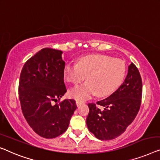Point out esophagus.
<instances>
[{"label": "esophagus", "instance_id": "obj_1", "mask_svg": "<svg viewBox=\"0 0 160 160\" xmlns=\"http://www.w3.org/2000/svg\"><path fill=\"white\" fill-rule=\"evenodd\" d=\"M75 102H76V105H77L78 107V106L81 105V104H82V103H83L82 102H81V101H79V100H76Z\"/></svg>", "mask_w": 160, "mask_h": 160}]
</instances>
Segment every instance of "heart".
Instances as JSON below:
<instances>
[{
    "instance_id": "b5f03b06",
    "label": "heart",
    "mask_w": 160,
    "mask_h": 160,
    "mask_svg": "<svg viewBox=\"0 0 160 160\" xmlns=\"http://www.w3.org/2000/svg\"><path fill=\"white\" fill-rule=\"evenodd\" d=\"M126 65L120 58L102 54L88 55L78 58V64L68 62L64 67V77L67 82L78 84L69 90V94L77 100H85L95 95L104 97L118 88L125 79Z\"/></svg>"
}]
</instances>
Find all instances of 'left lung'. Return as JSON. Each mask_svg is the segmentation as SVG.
Instances as JSON below:
<instances>
[{
  "label": "left lung",
  "mask_w": 160,
  "mask_h": 160,
  "mask_svg": "<svg viewBox=\"0 0 160 160\" xmlns=\"http://www.w3.org/2000/svg\"><path fill=\"white\" fill-rule=\"evenodd\" d=\"M142 97V80L133 63L128 67L125 81L105 99L88 103V128L100 140L120 136L138 114Z\"/></svg>",
  "instance_id": "8db88e82"
}]
</instances>
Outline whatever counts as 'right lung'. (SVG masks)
<instances>
[{
  "label": "right lung",
  "mask_w": 160,
  "mask_h": 160,
  "mask_svg": "<svg viewBox=\"0 0 160 160\" xmlns=\"http://www.w3.org/2000/svg\"><path fill=\"white\" fill-rule=\"evenodd\" d=\"M62 53L59 50L42 48L27 61L20 74L22 113L36 133L46 138L64 133L77 108L74 99L59 102L67 92Z\"/></svg>",
  "instance_id": "right-lung-1"
}]
</instances>
